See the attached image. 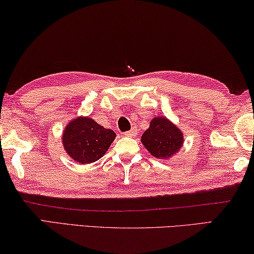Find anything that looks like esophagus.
Returning a JSON list of instances; mask_svg holds the SVG:
<instances>
[{"instance_id":"esophagus-1","label":"esophagus","mask_w":254,"mask_h":254,"mask_svg":"<svg viewBox=\"0 0 254 254\" xmlns=\"http://www.w3.org/2000/svg\"><path fill=\"white\" fill-rule=\"evenodd\" d=\"M124 135H127V136H135L136 135V130H135V128H132V130H130V131L124 132Z\"/></svg>"}]
</instances>
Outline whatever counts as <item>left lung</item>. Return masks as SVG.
Here are the masks:
<instances>
[{
	"mask_svg": "<svg viewBox=\"0 0 254 254\" xmlns=\"http://www.w3.org/2000/svg\"><path fill=\"white\" fill-rule=\"evenodd\" d=\"M141 141L150 154L167 159L178 152L183 144V134L178 127L165 118H155L142 134Z\"/></svg>",
	"mask_w": 254,
	"mask_h": 254,
	"instance_id": "left-lung-1",
	"label": "left lung"
}]
</instances>
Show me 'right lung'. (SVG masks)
Returning a JSON list of instances; mask_svg holds the SVG:
<instances>
[{"mask_svg":"<svg viewBox=\"0 0 254 254\" xmlns=\"http://www.w3.org/2000/svg\"><path fill=\"white\" fill-rule=\"evenodd\" d=\"M115 132L89 118L72 121L63 132L62 142L71 158L81 164L94 163L105 155L115 139Z\"/></svg>","mask_w":254,"mask_h":254,"instance_id":"obj_1","label":"right lung"}]
</instances>
